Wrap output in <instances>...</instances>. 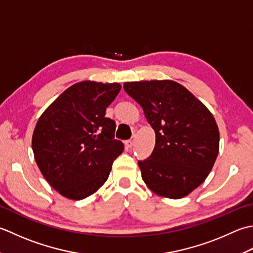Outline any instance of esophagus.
<instances>
[{"label": "esophagus", "mask_w": 253, "mask_h": 253, "mask_svg": "<svg viewBox=\"0 0 253 253\" xmlns=\"http://www.w3.org/2000/svg\"><path fill=\"white\" fill-rule=\"evenodd\" d=\"M126 147H128V148H131L133 145H134V140H127V141H126Z\"/></svg>", "instance_id": "1"}]
</instances>
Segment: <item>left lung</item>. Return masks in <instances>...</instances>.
<instances>
[{"label": "left lung", "mask_w": 253, "mask_h": 253, "mask_svg": "<svg viewBox=\"0 0 253 253\" xmlns=\"http://www.w3.org/2000/svg\"><path fill=\"white\" fill-rule=\"evenodd\" d=\"M156 134L152 155L138 162L147 187L161 197H187L212 170L219 149L218 126L211 111L177 82H126Z\"/></svg>", "instance_id": "obj_1"}]
</instances>
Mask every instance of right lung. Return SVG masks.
Wrapping results in <instances>:
<instances>
[{
	"label": "right lung",
	"instance_id": "1",
	"mask_svg": "<svg viewBox=\"0 0 253 253\" xmlns=\"http://www.w3.org/2000/svg\"><path fill=\"white\" fill-rule=\"evenodd\" d=\"M120 89L118 83L80 82L40 116L32 140L36 163L63 197L83 200L95 193L125 149L115 140L116 122L105 117Z\"/></svg>",
	"mask_w": 253,
	"mask_h": 253
}]
</instances>
